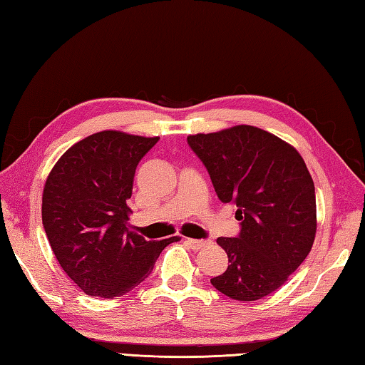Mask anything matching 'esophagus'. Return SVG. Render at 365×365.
<instances>
[{
  "label": "esophagus",
  "instance_id": "1",
  "mask_svg": "<svg viewBox=\"0 0 365 365\" xmlns=\"http://www.w3.org/2000/svg\"><path fill=\"white\" fill-rule=\"evenodd\" d=\"M185 242L193 248V250H200L207 245V240H197V239H185Z\"/></svg>",
  "mask_w": 365,
  "mask_h": 365
}]
</instances>
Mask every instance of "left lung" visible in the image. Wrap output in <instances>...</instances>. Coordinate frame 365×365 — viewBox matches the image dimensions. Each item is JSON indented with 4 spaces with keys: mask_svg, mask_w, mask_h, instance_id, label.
I'll use <instances>...</instances> for the list:
<instances>
[{
    "mask_svg": "<svg viewBox=\"0 0 365 365\" xmlns=\"http://www.w3.org/2000/svg\"><path fill=\"white\" fill-rule=\"evenodd\" d=\"M217 197L237 206V237H218L228 269L210 279L218 292L255 302L279 289L306 256L317 230L314 181L299 153L250 125L187 137Z\"/></svg>",
    "mask_w": 365,
    "mask_h": 365,
    "instance_id": "obj_1",
    "label": "left lung"
}]
</instances>
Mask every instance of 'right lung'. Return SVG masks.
Returning a JSON list of instances; mask_svg holds the SVG:
<instances>
[{
    "label": "right lung",
    "mask_w": 365,
    "mask_h": 365,
    "mask_svg": "<svg viewBox=\"0 0 365 365\" xmlns=\"http://www.w3.org/2000/svg\"><path fill=\"white\" fill-rule=\"evenodd\" d=\"M159 137L101 131L68 148L48 175L42 222L53 253L84 294L114 298L148 277L180 237L147 240L129 225L135 168Z\"/></svg>",
    "instance_id": "right-lung-1"
}]
</instances>
